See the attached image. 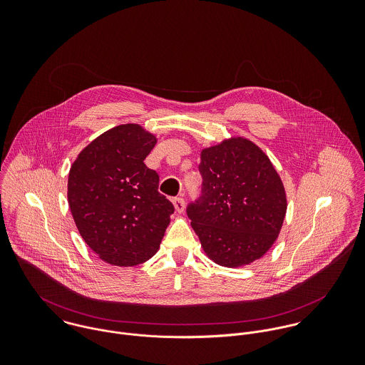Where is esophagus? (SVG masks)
Segmentation results:
<instances>
[{
    "label": "esophagus",
    "mask_w": 365,
    "mask_h": 365,
    "mask_svg": "<svg viewBox=\"0 0 365 365\" xmlns=\"http://www.w3.org/2000/svg\"><path fill=\"white\" fill-rule=\"evenodd\" d=\"M173 205H174V208H175L178 213H182L185 210V201H184L182 197L173 198Z\"/></svg>",
    "instance_id": "obj_1"
}]
</instances>
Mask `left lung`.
<instances>
[{
  "label": "left lung",
  "mask_w": 365,
  "mask_h": 365,
  "mask_svg": "<svg viewBox=\"0 0 365 365\" xmlns=\"http://www.w3.org/2000/svg\"><path fill=\"white\" fill-rule=\"evenodd\" d=\"M202 195L187 215L210 260L237 268L275 243L287 213L284 184L268 156L237 136L202 149Z\"/></svg>",
  "instance_id": "1"
}]
</instances>
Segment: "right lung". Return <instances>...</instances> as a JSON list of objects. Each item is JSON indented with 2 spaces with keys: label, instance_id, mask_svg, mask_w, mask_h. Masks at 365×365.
Instances as JSON below:
<instances>
[{
  "label": "right lung",
  "instance_id": "1",
  "mask_svg": "<svg viewBox=\"0 0 365 365\" xmlns=\"http://www.w3.org/2000/svg\"><path fill=\"white\" fill-rule=\"evenodd\" d=\"M156 136L138 123L115 126L71 164L67 200L76 226L101 260L130 267L152 259L174 212L143 163Z\"/></svg>",
  "mask_w": 365,
  "mask_h": 365
}]
</instances>
